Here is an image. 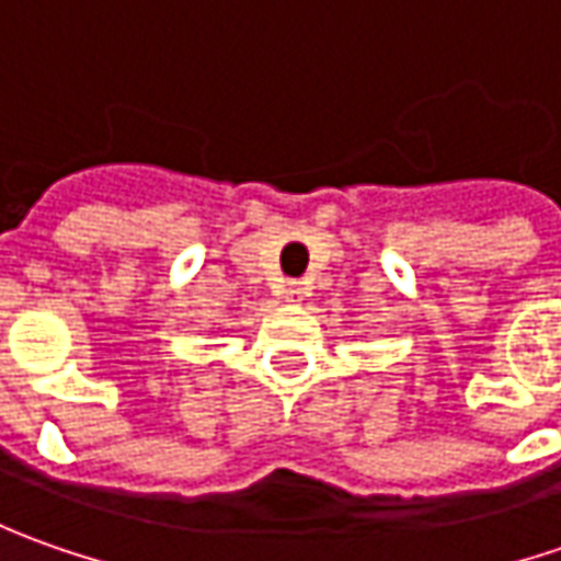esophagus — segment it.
<instances>
[{
    "label": "esophagus",
    "mask_w": 561,
    "mask_h": 561,
    "mask_svg": "<svg viewBox=\"0 0 561 561\" xmlns=\"http://www.w3.org/2000/svg\"><path fill=\"white\" fill-rule=\"evenodd\" d=\"M302 293H306V287H302L299 280H287V284L280 287V296H284V302H290V306H296V302L302 299Z\"/></svg>",
    "instance_id": "obj_1"
}]
</instances>
